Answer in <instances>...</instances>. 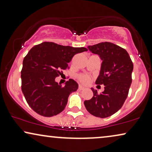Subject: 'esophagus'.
<instances>
[{
	"mask_svg": "<svg viewBox=\"0 0 152 152\" xmlns=\"http://www.w3.org/2000/svg\"><path fill=\"white\" fill-rule=\"evenodd\" d=\"M85 89V87H83L82 85H79L78 86V89L79 90H83V89Z\"/></svg>",
	"mask_w": 152,
	"mask_h": 152,
	"instance_id": "esophagus-1",
	"label": "esophagus"
}]
</instances>
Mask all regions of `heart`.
<instances>
[{
  "label": "heart",
  "mask_w": 152,
  "mask_h": 152,
  "mask_svg": "<svg viewBox=\"0 0 152 152\" xmlns=\"http://www.w3.org/2000/svg\"><path fill=\"white\" fill-rule=\"evenodd\" d=\"M78 79L81 83H84V84H86L89 81V77L87 75H85V74H82V75L79 76Z\"/></svg>",
  "instance_id": "heart-1"
}]
</instances>
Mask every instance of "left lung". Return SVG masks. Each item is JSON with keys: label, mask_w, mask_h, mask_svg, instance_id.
<instances>
[{"label": "left lung", "mask_w": 152, "mask_h": 152, "mask_svg": "<svg viewBox=\"0 0 152 152\" xmlns=\"http://www.w3.org/2000/svg\"><path fill=\"white\" fill-rule=\"evenodd\" d=\"M87 48L102 61L96 84L104 85V90L98 94L97 90L91 88L93 97L85 100L84 104L93 116L107 118L118 112L127 97L133 63L125 49L112 42H100Z\"/></svg>", "instance_id": "8db88e82"}]
</instances>
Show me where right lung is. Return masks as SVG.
I'll return each mask as SVG.
<instances>
[{
  "mask_svg": "<svg viewBox=\"0 0 152 152\" xmlns=\"http://www.w3.org/2000/svg\"><path fill=\"white\" fill-rule=\"evenodd\" d=\"M85 48L63 46L52 42L36 45L23 59L21 89L29 107L37 114L51 117L63 112L69 94L78 85L73 79L65 86L56 82L68 63L76 54L87 52Z\"/></svg>",
  "mask_w": 152,
  "mask_h": 152,
  "instance_id": "obj_1",
  "label": "right lung"
}]
</instances>
